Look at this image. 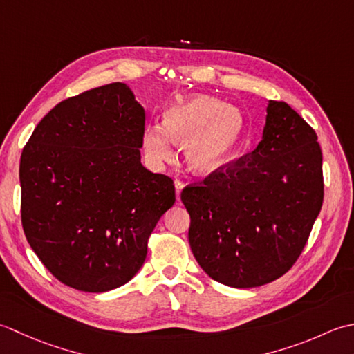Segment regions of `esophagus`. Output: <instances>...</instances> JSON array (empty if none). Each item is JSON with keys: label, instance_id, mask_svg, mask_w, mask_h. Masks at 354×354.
<instances>
[{"label": "esophagus", "instance_id": "obj_1", "mask_svg": "<svg viewBox=\"0 0 354 354\" xmlns=\"http://www.w3.org/2000/svg\"><path fill=\"white\" fill-rule=\"evenodd\" d=\"M174 186H176V196H177V200H178V197H180V192L183 191V186H185V183H183L182 180H180V178H176V180H174Z\"/></svg>", "mask_w": 354, "mask_h": 354}]
</instances>
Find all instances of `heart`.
Returning <instances> with one entry per match:
<instances>
[{
    "mask_svg": "<svg viewBox=\"0 0 354 354\" xmlns=\"http://www.w3.org/2000/svg\"><path fill=\"white\" fill-rule=\"evenodd\" d=\"M244 131L243 113L218 99L194 96L172 105L162 125H149L143 147L151 160L168 162L176 145H186L191 168L209 172L234 153Z\"/></svg>",
    "mask_w": 354,
    "mask_h": 354,
    "instance_id": "1",
    "label": "heart"
}]
</instances>
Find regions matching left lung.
<instances>
[{
	"mask_svg": "<svg viewBox=\"0 0 354 354\" xmlns=\"http://www.w3.org/2000/svg\"><path fill=\"white\" fill-rule=\"evenodd\" d=\"M315 129L283 100H270L263 139L182 191L189 244L209 277L236 288L272 283L304 250L324 200Z\"/></svg>",
	"mask_w": 354,
	"mask_h": 354,
	"instance_id": "left-lung-1",
	"label": "left lung"
}]
</instances>
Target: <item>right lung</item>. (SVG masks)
<instances>
[{
  "label": "right lung",
  "instance_id": "add662e5",
  "mask_svg": "<svg viewBox=\"0 0 354 354\" xmlns=\"http://www.w3.org/2000/svg\"><path fill=\"white\" fill-rule=\"evenodd\" d=\"M145 110L125 84L71 96L36 125L19 162L21 223L62 284L100 293L127 284L174 205L172 178L140 163Z\"/></svg>",
  "mask_w": 354,
  "mask_h": 354
}]
</instances>
